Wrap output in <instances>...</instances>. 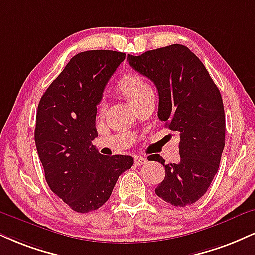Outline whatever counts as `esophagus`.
I'll list each match as a JSON object with an SVG mask.
<instances>
[{
    "label": "esophagus",
    "mask_w": 255,
    "mask_h": 255,
    "mask_svg": "<svg viewBox=\"0 0 255 255\" xmlns=\"http://www.w3.org/2000/svg\"><path fill=\"white\" fill-rule=\"evenodd\" d=\"M147 162V159L143 158V157H139V155H136L135 158H134V164L136 165V166H141V165H145Z\"/></svg>",
    "instance_id": "obj_1"
}]
</instances>
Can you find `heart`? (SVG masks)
<instances>
[{
  "label": "heart",
  "mask_w": 255,
  "mask_h": 255,
  "mask_svg": "<svg viewBox=\"0 0 255 255\" xmlns=\"http://www.w3.org/2000/svg\"><path fill=\"white\" fill-rule=\"evenodd\" d=\"M116 90L128 103L134 106L146 93L151 91L147 83L137 75H125L120 79Z\"/></svg>",
  "instance_id": "heart-1"
}]
</instances>
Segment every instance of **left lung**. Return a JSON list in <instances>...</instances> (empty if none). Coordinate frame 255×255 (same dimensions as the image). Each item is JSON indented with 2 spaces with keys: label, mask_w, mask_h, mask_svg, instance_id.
<instances>
[{
  "label": "left lung",
  "mask_w": 255,
  "mask_h": 255,
  "mask_svg": "<svg viewBox=\"0 0 255 255\" xmlns=\"http://www.w3.org/2000/svg\"><path fill=\"white\" fill-rule=\"evenodd\" d=\"M130 66L151 79L159 94L158 116L179 135L180 160L165 164V178L155 189L174 207L195 203L207 192L225 148L226 118L219 88L186 46L174 44L128 54Z\"/></svg>",
  "instance_id": "left-lung-1"
}]
</instances>
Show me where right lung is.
<instances>
[{
	"label": "right lung",
	"instance_id": "1",
	"mask_svg": "<svg viewBox=\"0 0 255 255\" xmlns=\"http://www.w3.org/2000/svg\"><path fill=\"white\" fill-rule=\"evenodd\" d=\"M126 54L85 51L70 59L41 96L34 140L48 186L77 213L98 209L108 201L120 174L133 166L129 155H102L97 136V104Z\"/></svg>",
	"mask_w": 255,
	"mask_h": 255
}]
</instances>
